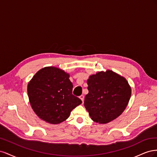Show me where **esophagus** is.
Instances as JSON below:
<instances>
[{
    "label": "esophagus",
    "instance_id": "esophagus-1",
    "mask_svg": "<svg viewBox=\"0 0 157 157\" xmlns=\"http://www.w3.org/2000/svg\"><path fill=\"white\" fill-rule=\"evenodd\" d=\"M79 98H80V99H81L82 101L83 102V101H84V97L83 95H81V96H80Z\"/></svg>",
    "mask_w": 157,
    "mask_h": 157
}]
</instances>
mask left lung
<instances>
[{
  "label": "left lung",
  "instance_id": "left-lung-1",
  "mask_svg": "<svg viewBox=\"0 0 157 157\" xmlns=\"http://www.w3.org/2000/svg\"><path fill=\"white\" fill-rule=\"evenodd\" d=\"M87 84L84 107L92 121L107 124L125 110L132 90L124 77L111 70L99 71L90 76Z\"/></svg>",
  "mask_w": 157,
  "mask_h": 157
}]
</instances>
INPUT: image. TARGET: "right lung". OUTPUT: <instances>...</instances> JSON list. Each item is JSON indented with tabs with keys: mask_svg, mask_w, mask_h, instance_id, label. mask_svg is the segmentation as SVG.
<instances>
[{
	"mask_svg": "<svg viewBox=\"0 0 157 157\" xmlns=\"http://www.w3.org/2000/svg\"><path fill=\"white\" fill-rule=\"evenodd\" d=\"M69 74L55 67L40 69L28 83L27 94L33 110L42 120L58 124L69 118L82 103L72 94Z\"/></svg>",
	"mask_w": 157,
	"mask_h": 157,
	"instance_id": "add662e5",
	"label": "right lung"
}]
</instances>
